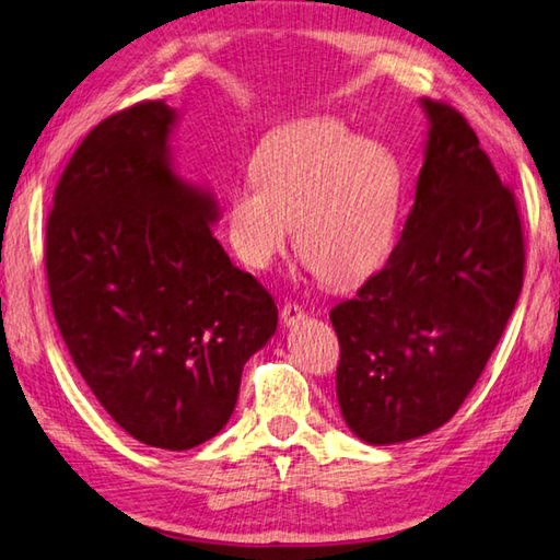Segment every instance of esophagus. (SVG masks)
Instances as JSON below:
<instances>
[{
  "label": "esophagus",
  "instance_id": "esophagus-1",
  "mask_svg": "<svg viewBox=\"0 0 560 560\" xmlns=\"http://www.w3.org/2000/svg\"><path fill=\"white\" fill-rule=\"evenodd\" d=\"M306 318V311H303L299 303H283V308H281V320H283V326H296V324H301V320Z\"/></svg>",
  "mask_w": 560,
  "mask_h": 560
}]
</instances>
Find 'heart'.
Masks as SVG:
<instances>
[{
	"instance_id": "b5f03b06",
	"label": "heart",
	"mask_w": 560,
	"mask_h": 560,
	"mask_svg": "<svg viewBox=\"0 0 560 560\" xmlns=\"http://www.w3.org/2000/svg\"><path fill=\"white\" fill-rule=\"evenodd\" d=\"M252 183L226 205V240L252 269L283 257L296 226L299 259L324 283L350 287L373 277L400 236V160L338 120L306 118L273 130L252 158Z\"/></svg>"
}]
</instances>
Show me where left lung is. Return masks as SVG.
Returning a JSON list of instances; mask_svg holds the SVG:
<instances>
[{
	"instance_id": "obj_1",
	"label": "left lung",
	"mask_w": 560,
	"mask_h": 560,
	"mask_svg": "<svg viewBox=\"0 0 560 560\" xmlns=\"http://www.w3.org/2000/svg\"><path fill=\"white\" fill-rule=\"evenodd\" d=\"M428 116L415 205L385 267L330 311L336 393L358 440L397 444L459 410L524 283V234L477 132L447 103Z\"/></svg>"
}]
</instances>
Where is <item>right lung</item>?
Segmentation results:
<instances>
[{
  "mask_svg": "<svg viewBox=\"0 0 560 560\" xmlns=\"http://www.w3.org/2000/svg\"><path fill=\"white\" fill-rule=\"evenodd\" d=\"M177 118L145 101L98 122L46 224L51 308L75 368L130 438L170 452L230 422L244 363L279 320L212 234L214 195L177 175Z\"/></svg>",
  "mask_w": 560,
  "mask_h": 560,
  "instance_id": "1",
  "label": "right lung"
}]
</instances>
